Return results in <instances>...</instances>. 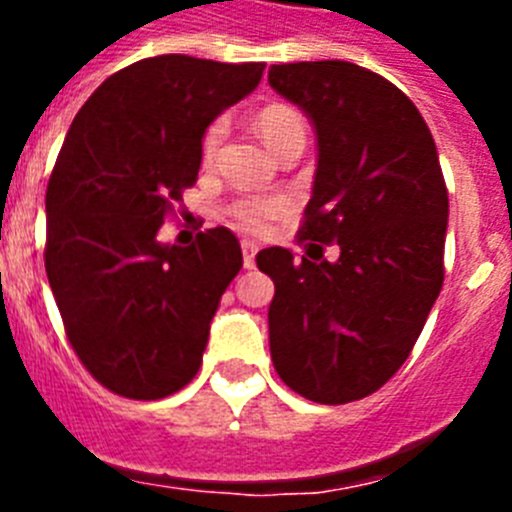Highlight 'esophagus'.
Here are the masks:
<instances>
[{
  "label": "esophagus",
  "instance_id": "esophagus-1",
  "mask_svg": "<svg viewBox=\"0 0 512 512\" xmlns=\"http://www.w3.org/2000/svg\"><path fill=\"white\" fill-rule=\"evenodd\" d=\"M241 251H243V266H246V269H253V266H256V253H259V246H256L253 241H243Z\"/></svg>",
  "mask_w": 512,
  "mask_h": 512
}]
</instances>
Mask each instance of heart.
<instances>
[{
  "mask_svg": "<svg viewBox=\"0 0 512 512\" xmlns=\"http://www.w3.org/2000/svg\"><path fill=\"white\" fill-rule=\"evenodd\" d=\"M256 122V130L264 138L266 146L271 151L282 156L289 146H295V143H305L307 130H305V120H302L300 112L295 107H289V104H266L256 112L253 117ZM225 122L215 120L210 128L205 130L202 135V164L212 166L220 156V148H223L225 140ZM287 212V200L284 197H259V194H248V197H241V200H235L233 205L228 207V215L238 228L251 230V233H261V230L269 228L271 220H277Z\"/></svg>",
  "mask_w": 512,
  "mask_h": 512,
  "instance_id": "heart-1",
  "label": "heart"
}]
</instances>
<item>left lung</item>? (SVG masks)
Segmentation results:
<instances>
[{
	"instance_id": "left-lung-1",
	"label": "left lung",
	"mask_w": 512,
	"mask_h": 512,
	"mask_svg": "<svg viewBox=\"0 0 512 512\" xmlns=\"http://www.w3.org/2000/svg\"><path fill=\"white\" fill-rule=\"evenodd\" d=\"M271 89L315 125L318 169L297 238L338 261L264 248L274 369L305 400L372 395L405 364L443 287L449 192L418 107L348 61L279 63ZM323 251V246H318Z\"/></svg>"
}]
</instances>
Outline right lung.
I'll list each match as a JSON object with an SVG mask.
<instances>
[{"label": "right lung", "instance_id": "obj_1", "mask_svg": "<svg viewBox=\"0 0 512 512\" xmlns=\"http://www.w3.org/2000/svg\"><path fill=\"white\" fill-rule=\"evenodd\" d=\"M261 74L264 63L143 58L71 122L45 192V274L71 348L115 395L161 400L200 372L241 246L228 228L187 248L156 233L197 182L207 125Z\"/></svg>", "mask_w": 512, "mask_h": 512}]
</instances>
